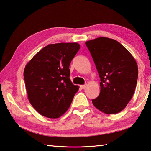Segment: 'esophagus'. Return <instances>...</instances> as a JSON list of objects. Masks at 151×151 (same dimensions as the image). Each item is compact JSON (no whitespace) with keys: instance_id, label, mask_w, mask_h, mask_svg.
Returning a JSON list of instances; mask_svg holds the SVG:
<instances>
[{"instance_id":"34e87169","label":"esophagus","mask_w":151,"mask_h":151,"mask_svg":"<svg viewBox=\"0 0 151 151\" xmlns=\"http://www.w3.org/2000/svg\"><path fill=\"white\" fill-rule=\"evenodd\" d=\"M86 86H87V84H84V85H81L80 86V87H81V89H85L86 88Z\"/></svg>"}]
</instances>
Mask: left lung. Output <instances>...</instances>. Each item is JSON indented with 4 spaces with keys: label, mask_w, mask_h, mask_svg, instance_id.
<instances>
[{
    "label": "left lung",
    "mask_w": 151,
    "mask_h": 151,
    "mask_svg": "<svg viewBox=\"0 0 151 151\" xmlns=\"http://www.w3.org/2000/svg\"><path fill=\"white\" fill-rule=\"evenodd\" d=\"M86 45L101 78V92L92 100L106 114H115L127 106L135 91L138 67L134 58L116 40L100 37Z\"/></svg>",
    "instance_id": "obj_1"
}]
</instances>
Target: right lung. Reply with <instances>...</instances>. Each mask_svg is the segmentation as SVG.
<instances>
[{
    "label": "right lung",
    "mask_w": 151,
    "mask_h": 151,
    "mask_svg": "<svg viewBox=\"0 0 151 151\" xmlns=\"http://www.w3.org/2000/svg\"><path fill=\"white\" fill-rule=\"evenodd\" d=\"M78 43L50 44L25 66L28 99L38 113L58 118L68 110L79 86L70 80L69 65L80 49Z\"/></svg>",
    "instance_id": "add662e5"
}]
</instances>
